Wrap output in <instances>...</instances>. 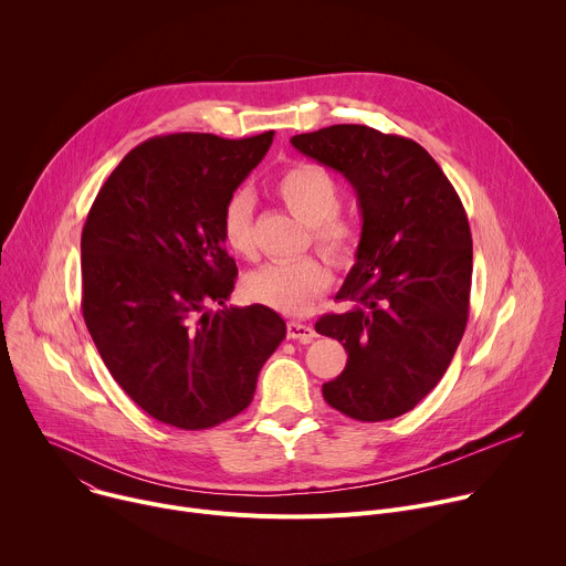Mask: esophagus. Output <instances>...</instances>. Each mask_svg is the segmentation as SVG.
Listing matches in <instances>:
<instances>
[{
  "instance_id": "obj_1",
  "label": "esophagus",
  "mask_w": 566,
  "mask_h": 566,
  "mask_svg": "<svg viewBox=\"0 0 566 566\" xmlns=\"http://www.w3.org/2000/svg\"><path fill=\"white\" fill-rule=\"evenodd\" d=\"M286 334L291 340H300V343H311L317 336L311 325H302V322H295V319L286 322Z\"/></svg>"
}]
</instances>
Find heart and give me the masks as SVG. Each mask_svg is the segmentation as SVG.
Masks as SVG:
<instances>
[{
    "mask_svg": "<svg viewBox=\"0 0 566 566\" xmlns=\"http://www.w3.org/2000/svg\"><path fill=\"white\" fill-rule=\"evenodd\" d=\"M275 195L282 203L308 226L315 249L336 266H352L358 258L363 230L360 223L343 214L340 186L313 164H293L275 181ZM221 237L226 247L244 260L258 258L253 230V201L247 192L228 197L221 210ZM332 273L319 258L306 255L289 262H273L244 277V295L251 302L286 315H302L313 300L327 291Z\"/></svg>",
    "mask_w": 566,
    "mask_h": 566,
    "instance_id": "1",
    "label": "heart"
}]
</instances>
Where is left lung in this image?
<instances>
[{
	"mask_svg": "<svg viewBox=\"0 0 566 566\" xmlns=\"http://www.w3.org/2000/svg\"><path fill=\"white\" fill-rule=\"evenodd\" d=\"M356 190L363 241L338 300L315 332L343 343V374L322 385L332 408L356 421L410 412L443 378L465 332L472 237L465 210L437 160L412 138L367 125H332L291 138Z\"/></svg>",
	"mask_w": 566,
	"mask_h": 566,
	"instance_id": "1",
	"label": "left lung"
}]
</instances>
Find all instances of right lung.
<instances>
[{
	"mask_svg": "<svg viewBox=\"0 0 566 566\" xmlns=\"http://www.w3.org/2000/svg\"><path fill=\"white\" fill-rule=\"evenodd\" d=\"M273 143L156 136L101 188L80 239L83 315L114 380L151 419L208 430L244 412L286 336L269 306H223L237 266L221 210Z\"/></svg>",
	"mask_w": 566,
	"mask_h": 566,
	"instance_id": "add662e5",
	"label": "right lung"
}]
</instances>
